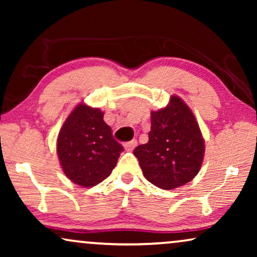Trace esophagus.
<instances>
[{
    "label": "esophagus",
    "mask_w": 257,
    "mask_h": 257,
    "mask_svg": "<svg viewBox=\"0 0 257 257\" xmlns=\"http://www.w3.org/2000/svg\"><path fill=\"white\" fill-rule=\"evenodd\" d=\"M136 146H137V140H131V142L125 144L124 149L126 151H133V150H135Z\"/></svg>",
    "instance_id": "1"
}]
</instances>
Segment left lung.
Returning a JSON list of instances; mask_svg holds the SVG:
<instances>
[{
    "instance_id": "1",
    "label": "left lung",
    "mask_w": 257,
    "mask_h": 257,
    "mask_svg": "<svg viewBox=\"0 0 257 257\" xmlns=\"http://www.w3.org/2000/svg\"><path fill=\"white\" fill-rule=\"evenodd\" d=\"M143 174L161 189H174L194 179L201 168L205 140L187 104L172 96L166 107L151 112L149 143L133 151Z\"/></svg>"
}]
</instances>
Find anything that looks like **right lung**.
Wrapping results in <instances>:
<instances>
[{
  "instance_id": "right-lung-1",
  "label": "right lung",
  "mask_w": 257,
  "mask_h": 257,
  "mask_svg": "<svg viewBox=\"0 0 257 257\" xmlns=\"http://www.w3.org/2000/svg\"><path fill=\"white\" fill-rule=\"evenodd\" d=\"M103 117L99 108L80 103L58 133L57 154L63 172L82 187H92L106 179L124 151Z\"/></svg>"
}]
</instances>
